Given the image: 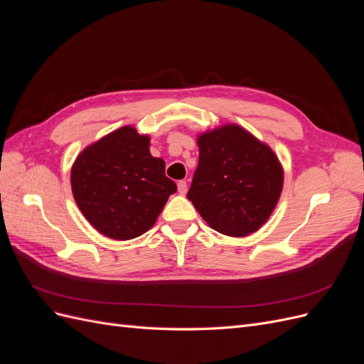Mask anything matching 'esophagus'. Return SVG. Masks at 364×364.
Here are the masks:
<instances>
[{
  "mask_svg": "<svg viewBox=\"0 0 364 364\" xmlns=\"http://www.w3.org/2000/svg\"><path fill=\"white\" fill-rule=\"evenodd\" d=\"M186 190H188V185H186V181H179L178 182V191L179 194H186Z\"/></svg>",
  "mask_w": 364,
  "mask_h": 364,
  "instance_id": "esophagus-1",
  "label": "esophagus"
}]
</instances>
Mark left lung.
Wrapping results in <instances>:
<instances>
[{
    "label": "left lung",
    "mask_w": 364,
    "mask_h": 364,
    "mask_svg": "<svg viewBox=\"0 0 364 364\" xmlns=\"http://www.w3.org/2000/svg\"><path fill=\"white\" fill-rule=\"evenodd\" d=\"M199 165L186 197L218 232L245 237L266 223L282 191V167L243 127L229 124L197 139Z\"/></svg>",
    "instance_id": "1"
}]
</instances>
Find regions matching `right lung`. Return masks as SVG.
Returning a JSON list of instances; mask_svg holds the SVG:
<instances>
[{
	"mask_svg": "<svg viewBox=\"0 0 364 364\" xmlns=\"http://www.w3.org/2000/svg\"><path fill=\"white\" fill-rule=\"evenodd\" d=\"M149 144L147 135L126 126L86 147L73 165L75 203L109 238L132 240L147 232L178 190Z\"/></svg>",
	"mask_w": 364,
	"mask_h": 364,
	"instance_id": "add662e5",
	"label": "right lung"
}]
</instances>
